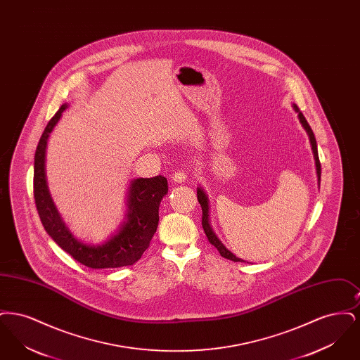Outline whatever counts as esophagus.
I'll list each match as a JSON object with an SVG mask.
<instances>
[{
	"mask_svg": "<svg viewBox=\"0 0 360 360\" xmlns=\"http://www.w3.org/2000/svg\"><path fill=\"white\" fill-rule=\"evenodd\" d=\"M188 178V172L185 169H181V170H176V172L172 174V181L174 182H178V184H182L185 182Z\"/></svg>",
	"mask_w": 360,
	"mask_h": 360,
	"instance_id": "esophagus-1",
	"label": "esophagus"
}]
</instances>
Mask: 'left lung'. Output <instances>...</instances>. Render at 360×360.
Listing matches in <instances>:
<instances>
[{
    "instance_id": "obj_1",
    "label": "left lung",
    "mask_w": 360,
    "mask_h": 360,
    "mask_svg": "<svg viewBox=\"0 0 360 360\" xmlns=\"http://www.w3.org/2000/svg\"><path fill=\"white\" fill-rule=\"evenodd\" d=\"M294 109H295V112L298 113V117H300V121L302 122V125H304V128L307 129V132H308L309 139H310V144H311V150H313V154H314V159H316V167H317V176H319V182H320V179H321V163H320V159H319V153H317V143H316V137H314V134H313V131H311V128H310V125L308 124V121L305 119V116L302 115V112L297 108V105H294ZM197 198H198V202H200V205L202 207V228H204V232H205L206 238L209 240V243L212 244V245H214L216 248H217V251L220 252V255L221 257H225V259H229V260H232V262H244V260H241L239 257H235L231 251H228L225 247H224L223 244L220 243V240L216 238V235L213 233V231H212V228H210V225H209V219H207V210H209V201H207V197H206L205 191L202 190L201 188H198L197 190Z\"/></svg>"
}]
</instances>
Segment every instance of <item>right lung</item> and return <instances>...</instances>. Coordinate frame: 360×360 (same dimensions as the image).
Masks as SVG:
<instances>
[{"mask_svg":"<svg viewBox=\"0 0 360 360\" xmlns=\"http://www.w3.org/2000/svg\"><path fill=\"white\" fill-rule=\"evenodd\" d=\"M68 105H62L49 121L34 153V197L41 224L52 240L77 262L90 269H116L132 266L150 247L159 223V205L169 191L167 178L134 179L128 195L127 221L120 231L103 245H87L75 239L62 221L46 181L47 140Z\"/></svg>","mask_w":360,"mask_h":360,"instance_id":"1","label":"right lung"}]
</instances>
